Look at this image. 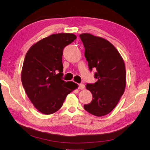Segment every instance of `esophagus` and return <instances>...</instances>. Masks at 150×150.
<instances>
[{
    "label": "esophagus",
    "mask_w": 150,
    "mask_h": 150,
    "mask_svg": "<svg viewBox=\"0 0 150 150\" xmlns=\"http://www.w3.org/2000/svg\"><path fill=\"white\" fill-rule=\"evenodd\" d=\"M85 88V86L83 83H81V84L79 85V89H83Z\"/></svg>",
    "instance_id": "1"
}]
</instances>
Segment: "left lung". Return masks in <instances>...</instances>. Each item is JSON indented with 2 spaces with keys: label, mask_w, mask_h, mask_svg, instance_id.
I'll use <instances>...</instances> for the list:
<instances>
[{
  "label": "left lung",
  "mask_w": 150,
  "mask_h": 150,
  "mask_svg": "<svg viewBox=\"0 0 150 150\" xmlns=\"http://www.w3.org/2000/svg\"><path fill=\"white\" fill-rule=\"evenodd\" d=\"M85 47L84 55L89 69H96L98 81L87 84L93 95L84 109L96 116L110 113L119 102L126 87V70L123 57L114 45L103 38L89 33L80 34Z\"/></svg>",
  "instance_id": "1"
}]
</instances>
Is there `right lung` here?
I'll return each instance as SVG.
<instances>
[{
    "label": "right lung",
    "instance_id": "add662e5",
    "mask_svg": "<svg viewBox=\"0 0 150 150\" xmlns=\"http://www.w3.org/2000/svg\"><path fill=\"white\" fill-rule=\"evenodd\" d=\"M76 38L70 33L52 34L32 45L27 52L21 80L30 102L42 114L57 112L68 94L78 88L76 83L61 79L62 51Z\"/></svg>",
    "mask_w": 150,
    "mask_h": 150
}]
</instances>
